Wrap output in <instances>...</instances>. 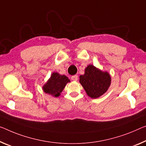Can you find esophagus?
I'll use <instances>...</instances> for the list:
<instances>
[{"label": "esophagus", "instance_id": "1", "mask_svg": "<svg viewBox=\"0 0 146 146\" xmlns=\"http://www.w3.org/2000/svg\"><path fill=\"white\" fill-rule=\"evenodd\" d=\"M78 76L77 75H74V76H72L71 77V80H73V81H77L78 80Z\"/></svg>", "mask_w": 146, "mask_h": 146}]
</instances>
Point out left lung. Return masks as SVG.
Wrapping results in <instances>:
<instances>
[{"mask_svg":"<svg viewBox=\"0 0 146 146\" xmlns=\"http://www.w3.org/2000/svg\"><path fill=\"white\" fill-rule=\"evenodd\" d=\"M80 83L92 98H97L106 93L111 84V77L92 64L86 67L85 74L80 76Z\"/></svg>","mask_w":146,"mask_h":146,"instance_id":"obj_1","label":"left lung"}]
</instances>
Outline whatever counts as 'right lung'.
Returning <instances> with one entry per match:
<instances>
[{
  "label": "right lung",
  "instance_id": "right-lung-1",
  "mask_svg": "<svg viewBox=\"0 0 146 146\" xmlns=\"http://www.w3.org/2000/svg\"><path fill=\"white\" fill-rule=\"evenodd\" d=\"M70 80L64 75H60L57 72H53L50 79L43 86V90L46 93L58 97L65 87Z\"/></svg>",
  "mask_w": 146,
  "mask_h": 146
}]
</instances>
